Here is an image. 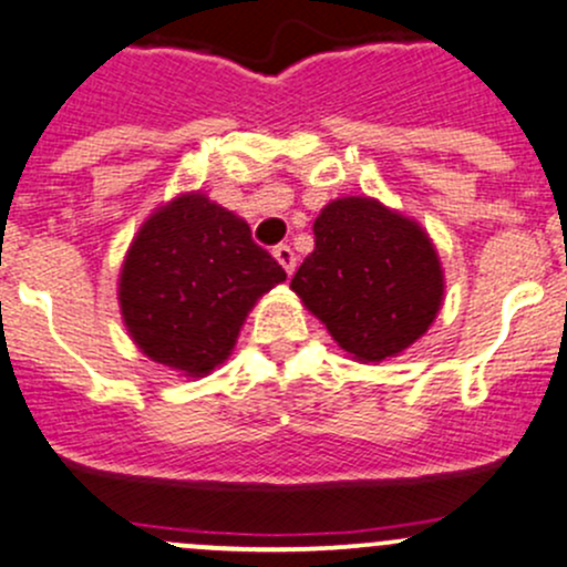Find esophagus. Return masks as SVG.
<instances>
[{"mask_svg": "<svg viewBox=\"0 0 567 567\" xmlns=\"http://www.w3.org/2000/svg\"><path fill=\"white\" fill-rule=\"evenodd\" d=\"M272 257H276L278 265L284 267L286 276H291V272H295V267H297V257H295V251H291V248L286 246V243H281V246L272 248Z\"/></svg>", "mask_w": 567, "mask_h": 567, "instance_id": "obj_1", "label": "esophagus"}]
</instances>
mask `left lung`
<instances>
[{
	"label": "left lung",
	"mask_w": 567,
	"mask_h": 567,
	"mask_svg": "<svg viewBox=\"0 0 567 567\" xmlns=\"http://www.w3.org/2000/svg\"><path fill=\"white\" fill-rule=\"evenodd\" d=\"M313 251L291 289L351 359L400 357L443 306V267L427 229L375 197H338L313 221Z\"/></svg>",
	"instance_id": "1"
}]
</instances>
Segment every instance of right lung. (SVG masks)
Returning a JSON list of instances; mask_svg holds the SVG:
<instances>
[{
	"mask_svg": "<svg viewBox=\"0 0 567 567\" xmlns=\"http://www.w3.org/2000/svg\"><path fill=\"white\" fill-rule=\"evenodd\" d=\"M286 272L251 227L208 194L186 192L140 224L118 272L126 332L145 357L205 379L233 354L240 327Z\"/></svg>",
	"mask_w": 567,
	"mask_h": 567,
	"instance_id": "obj_1",
	"label": "right lung"
}]
</instances>
